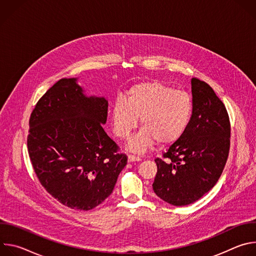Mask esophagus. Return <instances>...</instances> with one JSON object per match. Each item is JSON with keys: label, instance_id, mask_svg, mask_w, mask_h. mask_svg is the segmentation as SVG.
I'll return each mask as SVG.
<instances>
[{"label": "esophagus", "instance_id": "esophagus-1", "mask_svg": "<svg viewBox=\"0 0 256 256\" xmlns=\"http://www.w3.org/2000/svg\"><path fill=\"white\" fill-rule=\"evenodd\" d=\"M128 162H134V161H140L142 159L138 156H134V155H128Z\"/></svg>", "mask_w": 256, "mask_h": 256}]
</instances>
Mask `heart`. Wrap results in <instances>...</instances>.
I'll list each match as a JSON object with an SVG mask.
<instances>
[{
    "label": "heart",
    "instance_id": "heart-1",
    "mask_svg": "<svg viewBox=\"0 0 256 256\" xmlns=\"http://www.w3.org/2000/svg\"><path fill=\"white\" fill-rule=\"evenodd\" d=\"M194 112V99L188 92L175 91L159 81H144L130 87L126 98H116L112 108V124L114 134L126 140L140 118L142 130L128 146L140 154L156 142L167 146L180 140L188 130Z\"/></svg>",
    "mask_w": 256,
    "mask_h": 256
}]
</instances>
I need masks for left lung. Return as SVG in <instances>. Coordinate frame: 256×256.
I'll return each mask as SVG.
<instances>
[{
    "label": "left lung",
    "mask_w": 256,
    "mask_h": 256,
    "mask_svg": "<svg viewBox=\"0 0 256 256\" xmlns=\"http://www.w3.org/2000/svg\"><path fill=\"white\" fill-rule=\"evenodd\" d=\"M192 124L173 142L165 160L157 158L154 192L172 206H188L210 190L220 178L230 149V122L224 103L206 82L192 79Z\"/></svg>",
    "instance_id": "8db88e82"
}]
</instances>
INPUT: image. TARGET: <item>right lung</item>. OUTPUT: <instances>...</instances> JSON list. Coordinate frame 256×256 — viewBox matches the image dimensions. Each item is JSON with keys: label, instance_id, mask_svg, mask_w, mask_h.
Returning <instances> with one entry per match:
<instances>
[{"label": "right lung", "instance_id": "add662e5", "mask_svg": "<svg viewBox=\"0 0 256 256\" xmlns=\"http://www.w3.org/2000/svg\"><path fill=\"white\" fill-rule=\"evenodd\" d=\"M107 108V99L86 95L78 78H64L31 114L27 146L33 169L46 192L70 208L100 204L126 165L103 130Z\"/></svg>", "mask_w": 256, "mask_h": 256}]
</instances>
